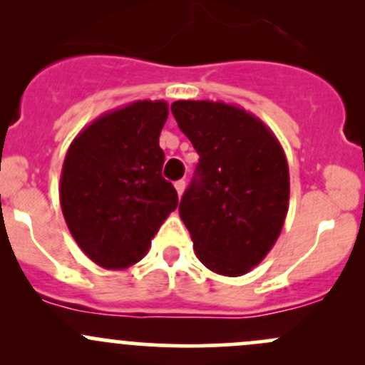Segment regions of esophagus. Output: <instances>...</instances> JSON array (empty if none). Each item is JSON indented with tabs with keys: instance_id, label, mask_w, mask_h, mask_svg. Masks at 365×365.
<instances>
[{
	"instance_id": "1",
	"label": "esophagus",
	"mask_w": 365,
	"mask_h": 365,
	"mask_svg": "<svg viewBox=\"0 0 365 365\" xmlns=\"http://www.w3.org/2000/svg\"><path fill=\"white\" fill-rule=\"evenodd\" d=\"M175 189L176 192H178V196H182L183 190H185V180H178V182L175 183Z\"/></svg>"
}]
</instances>
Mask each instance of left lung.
Masks as SVG:
<instances>
[{
    "mask_svg": "<svg viewBox=\"0 0 365 365\" xmlns=\"http://www.w3.org/2000/svg\"><path fill=\"white\" fill-rule=\"evenodd\" d=\"M171 113L200 155L180 217L206 268L227 277L261 263L289 201L286 155L270 128L224 102L176 101Z\"/></svg>",
    "mask_w": 365,
    "mask_h": 365,
    "instance_id": "8db88e82",
    "label": "left lung"
}]
</instances>
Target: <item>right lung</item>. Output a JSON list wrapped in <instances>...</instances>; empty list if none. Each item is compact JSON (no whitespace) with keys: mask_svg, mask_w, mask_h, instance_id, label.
<instances>
[{"mask_svg":"<svg viewBox=\"0 0 365 365\" xmlns=\"http://www.w3.org/2000/svg\"><path fill=\"white\" fill-rule=\"evenodd\" d=\"M169 108L138 101L102 114L70 145L60 203L83 252L101 267L138 263L152 245L178 194L162 176L159 135Z\"/></svg>","mask_w":365,"mask_h":365,"instance_id":"right-lung-1","label":"right lung"}]
</instances>
